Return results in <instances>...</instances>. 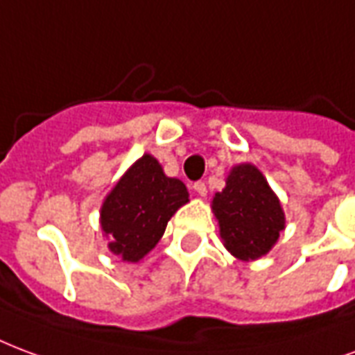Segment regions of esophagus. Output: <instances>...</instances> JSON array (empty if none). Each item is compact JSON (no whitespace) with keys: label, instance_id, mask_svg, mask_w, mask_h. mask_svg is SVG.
I'll use <instances>...</instances> for the list:
<instances>
[{"label":"esophagus","instance_id":"1","mask_svg":"<svg viewBox=\"0 0 355 355\" xmlns=\"http://www.w3.org/2000/svg\"><path fill=\"white\" fill-rule=\"evenodd\" d=\"M193 189L196 191V195H200V196H206V193H208V189H206V183H204V181H196L195 185H193Z\"/></svg>","mask_w":355,"mask_h":355}]
</instances>
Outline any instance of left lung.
<instances>
[{
  "label": "left lung",
  "instance_id": "obj_1",
  "mask_svg": "<svg viewBox=\"0 0 355 355\" xmlns=\"http://www.w3.org/2000/svg\"><path fill=\"white\" fill-rule=\"evenodd\" d=\"M227 250L242 261L268 253L284 231V211L268 183L252 164L232 168L227 187L214 198Z\"/></svg>",
  "mask_w": 355,
  "mask_h": 355
}]
</instances>
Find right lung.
Returning <instances> with one entry per match:
<instances>
[{
    "label": "right lung",
    "mask_w": 355,
    "mask_h": 355,
    "mask_svg": "<svg viewBox=\"0 0 355 355\" xmlns=\"http://www.w3.org/2000/svg\"><path fill=\"white\" fill-rule=\"evenodd\" d=\"M189 200L187 187L166 178L151 155L123 175L102 206V229L110 250L124 261H139L157 245L170 217Z\"/></svg>",
    "instance_id": "right-lung-1"
}]
</instances>
